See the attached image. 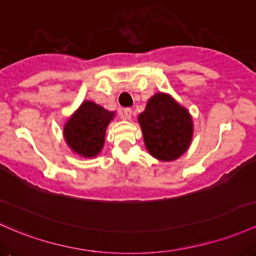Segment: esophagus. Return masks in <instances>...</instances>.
I'll use <instances>...</instances> for the list:
<instances>
[{
    "instance_id": "1",
    "label": "esophagus",
    "mask_w": 256,
    "mask_h": 256,
    "mask_svg": "<svg viewBox=\"0 0 256 256\" xmlns=\"http://www.w3.org/2000/svg\"><path fill=\"white\" fill-rule=\"evenodd\" d=\"M132 114H133V111H132L130 108H126L122 110V117H124L127 120H130Z\"/></svg>"
}]
</instances>
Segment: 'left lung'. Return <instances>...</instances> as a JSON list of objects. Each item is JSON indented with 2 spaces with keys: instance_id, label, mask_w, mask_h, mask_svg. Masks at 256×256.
<instances>
[{
  "instance_id": "obj_1",
  "label": "left lung",
  "mask_w": 256,
  "mask_h": 256,
  "mask_svg": "<svg viewBox=\"0 0 256 256\" xmlns=\"http://www.w3.org/2000/svg\"><path fill=\"white\" fill-rule=\"evenodd\" d=\"M139 122L146 148L154 158L176 160L190 146V114L166 94L158 93L148 100Z\"/></svg>"
}]
</instances>
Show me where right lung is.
Segmentation results:
<instances>
[{
    "mask_svg": "<svg viewBox=\"0 0 256 256\" xmlns=\"http://www.w3.org/2000/svg\"><path fill=\"white\" fill-rule=\"evenodd\" d=\"M114 112L93 102H84L68 120L64 136L68 145L83 157H94L102 148L105 130Z\"/></svg>",
    "mask_w": 256,
    "mask_h": 256,
    "instance_id": "obj_1",
    "label": "right lung"
}]
</instances>
